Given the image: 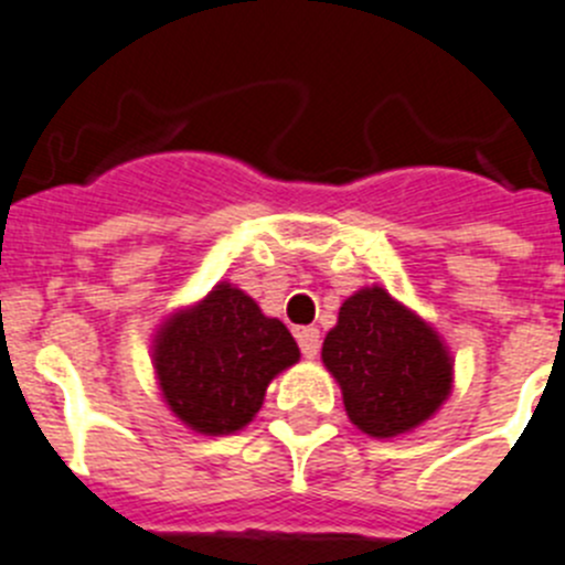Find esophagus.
Listing matches in <instances>:
<instances>
[{
	"mask_svg": "<svg viewBox=\"0 0 565 565\" xmlns=\"http://www.w3.org/2000/svg\"><path fill=\"white\" fill-rule=\"evenodd\" d=\"M295 337H298L300 353H303L306 359H315V355L320 353V331H317L315 326L298 328V331H295Z\"/></svg>",
	"mask_w": 565,
	"mask_h": 565,
	"instance_id": "34e87169",
	"label": "esophagus"
}]
</instances>
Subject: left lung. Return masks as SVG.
<instances>
[{
    "label": "left lung",
    "instance_id": "8db88e82",
    "mask_svg": "<svg viewBox=\"0 0 565 565\" xmlns=\"http://www.w3.org/2000/svg\"><path fill=\"white\" fill-rule=\"evenodd\" d=\"M322 364L342 386L350 422L375 439L428 419L452 383V361L434 328L381 287L344 300L322 342Z\"/></svg>",
    "mask_w": 565,
    "mask_h": 565
}]
</instances>
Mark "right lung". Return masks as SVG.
Masks as SVG:
<instances>
[{
  "label": "right lung",
  "mask_w": 565,
  "mask_h": 565,
  "mask_svg": "<svg viewBox=\"0 0 565 565\" xmlns=\"http://www.w3.org/2000/svg\"><path fill=\"white\" fill-rule=\"evenodd\" d=\"M300 359L281 320L239 289L217 284L195 309L171 317L154 344L160 388L199 434H234L262 408L267 383Z\"/></svg>",
  "instance_id": "right-lung-1"
}]
</instances>
